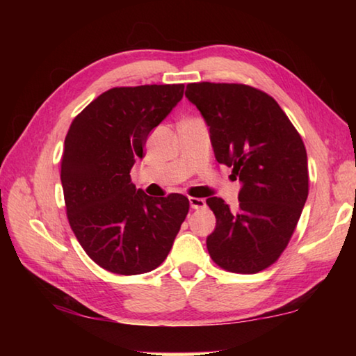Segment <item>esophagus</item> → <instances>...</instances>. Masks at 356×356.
I'll return each mask as SVG.
<instances>
[{
    "mask_svg": "<svg viewBox=\"0 0 356 356\" xmlns=\"http://www.w3.org/2000/svg\"><path fill=\"white\" fill-rule=\"evenodd\" d=\"M206 206V201L201 200V197H190V207L191 209H202Z\"/></svg>",
    "mask_w": 356,
    "mask_h": 356,
    "instance_id": "esophagus-1",
    "label": "esophagus"
}]
</instances>
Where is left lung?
Wrapping results in <instances>:
<instances>
[{
    "label": "left lung",
    "instance_id": "8db88e82",
    "mask_svg": "<svg viewBox=\"0 0 356 356\" xmlns=\"http://www.w3.org/2000/svg\"><path fill=\"white\" fill-rule=\"evenodd\" d=\"M185 97L206 120L216 161L242 184L237 210L207 200L216 218L209 254L227 272H261L286 250L308 197L305 144L276 100L256 88L191 83Z\"/></svg>",
    "mask_w": 356,
    "mask_h": 356
}]
</instances>
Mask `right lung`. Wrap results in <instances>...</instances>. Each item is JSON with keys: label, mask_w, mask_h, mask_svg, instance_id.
Instances as JSON below:
<instances>
[{"label": "right lung", "mask_w": 356, "mask_h": 356, "mask_svg": "<svg viewBox=\"0 0 356 356\" xmlns=\"http://www.w3.org/2000/svg\"><path fill=\"white\" fill-rule=\"evenodd\" d=\"M184 88H113L78 114L65 136L61 182L70 227L108 272H152L170 254L188 213L184 195L147 196L130 179L149 134L182 100Z\"/></svg>", "instance_id": "right-lung-1"}]
</instances>
